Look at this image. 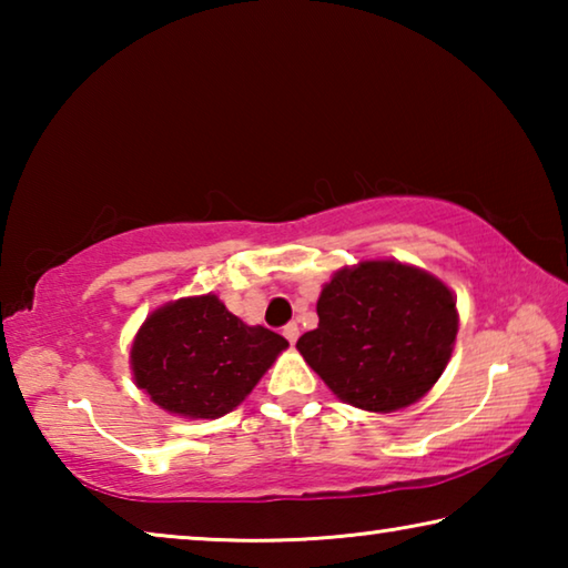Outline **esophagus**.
I'll use <instances>...</instances> for the list:
<instances>
[{
    "instance_id": "1",
    "label": "esophagus",
    "mask_w": 568,
    "mask_h": 568,
    "mask_svg": "<svg viewBox=\"0 0 568 568\" xmlns=\"http://www.w3.org/2000/svg\"><path fill=\"white\" fill-rule=\"evenodd\" d=\"M283 335L287 341H291V345L297 341V335H301V328H297V323H287L283 328Z\"/></svg>"
}]
</instances>
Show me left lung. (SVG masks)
<instances>
[{
  "label": "left lung",
  "instance_id": "8db88e82",
  "mask_svg": "<svg viewBox=\"0 0 568 568\" xmlns=\"http://www.w3.org/2000/svg\"><path fill=\"white\" fill-rule=\"evenodd\" d=\"M318 328L295 348L348 406L408 408L436 386L456 345V295L423 267L361 261L333 273L318 297Z\"/></svg>",
  "mask_w": 568,
  "mask_h": 568
}]
</instances>
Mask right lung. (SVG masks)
<instances>
[{"mask_svg": "<svg viewBox=\"0 0 568 568\" xmlns=\"http://www.w3.org/2000/svg\"><path fill=\"white\" fill-rule=\"evenodd\" d=\"M285 348L283 335L243 323L217 295H187L148 315L130 368L134 386L162 410L213 420L237 408Z\"/></svg>", "mask_w": 568, "mask_h": 568, "instance_id": "1", "label": "right lung"}]
</instances>
